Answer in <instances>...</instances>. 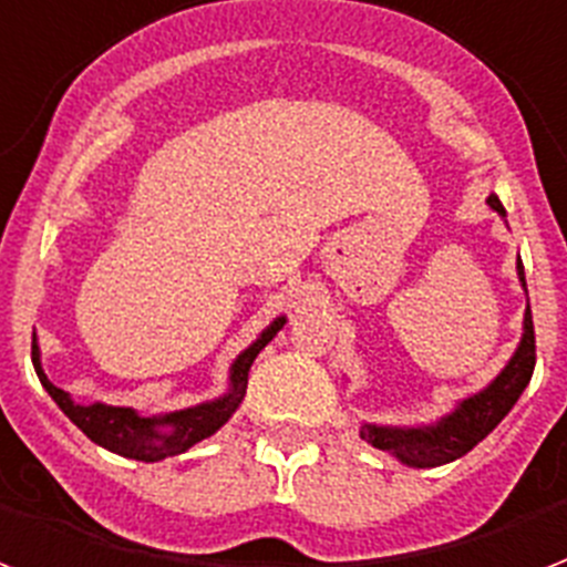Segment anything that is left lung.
Wrapping results in <instances>:
<instances>
[{
    "mask_svg": "<svg viewBox=\"0 0 567 567\" xmlns=\"http://www.w3.org/2000/svg\"><path fill=\"white\" fill-rule=\"evenodd\" d=\"M486 205L506 221V210L501 198L492 193ZM518 269L520 289L527 292V280H524V266L520 257L515 262ZM536 369V333H533V312L524 310V333H520L518 348L513 351L509 362L497 371L495 380H488L480 392L460 398L454 410L442 415V419L430 421V424H412V427H398V424H371L362 421L360 436L378 451H386L398 463L410 465V468H436V465L454 463L465 456L471 447L483 442L492 430L506 419V412L513 410L520 392L527 389L529 378Z\"/></svg>",
    "mask_w": 567,
    "mask_h": 567,
    "instance_id": "obj_1",
    "label": "left lung"
}]
</instances>
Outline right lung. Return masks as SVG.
Listing matches in <instances>:
<instances>
[{"mask_svg":"<svg viewBox=\"0 0 567 567\" xmlns=\"http://www.w3.org/2000/svg\"><path fill=\"white\" fill-rule=\"evenodd\" d=\"M287 324V316H278L269 328L260 330V337L239 351L237 360L230 362L228 371V389L213 401H202L196 406H184V410L157 412V415H140L134 406H113L93 401V404H79L72 401L70 392H63L47 378L43 362H40L38 337L31 342V362L38 371L40 383L47 389L52 401L61 406V412L75 424V427L96 442L99 447L120 454L125 460H140V463H161L166 456H178L198 445L202 439L213 436L225 421L239 410L243 398H246L248 371L251 362L257 360L262 348L269 346L271 339L278 337V330Z\"/></svg>","mask_w":567,"mask_h":567,"instance_id":"obj_1","label":"right lung"}]
</instances>
